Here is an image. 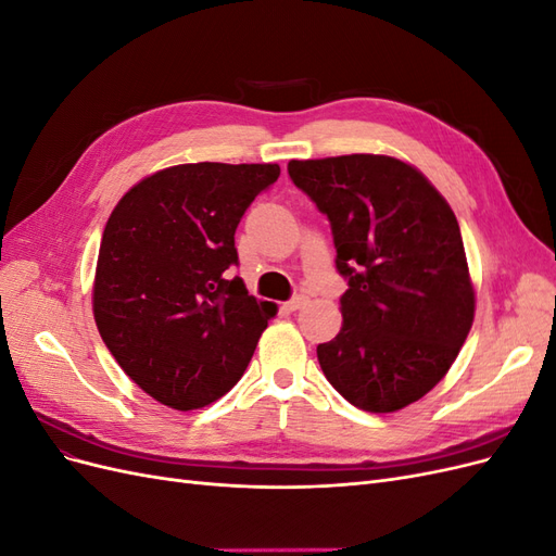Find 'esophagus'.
<instances>
[{
    "instance_id": "esophagus-1",
    "label": "esophagus",
    "mask_w": 556,
    "mask_h": 556,
    "mask_svg": "<svg viewBox=\"0 0 556 556\" xmlns=\"http://www.w3.org/2000/svg\"><path fill=\"white\" fill-rule=\"evenodd\" d=\"M306 304H308V296H306V294H296V296H292V299L288 301V304H285L282 308H285V311H290V313H292V311H299V308H304Z\"/></svg>"
}]
</instances>
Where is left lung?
<instances>
[{"label":"left lung","mask_w":556,"mask_h":556,"mask_svg":"<svg viewBox=\"0 0 556 556\" xmlns=\"http://www.w3.org/2000/svg\"><path fill=\"white\" fill-rule=\"evenodd\" d=\"M348 278L343 327L317 345L333 390L366 413L422 399L457 359L476 315L459 223L413 164L390 155L292 160Z\"/></svg>","instance_id":"obj_1"}]
</instances>
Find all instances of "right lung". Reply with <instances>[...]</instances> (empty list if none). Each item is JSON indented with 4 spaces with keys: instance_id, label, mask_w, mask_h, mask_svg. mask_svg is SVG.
I'll return each mask as SVG.
<instances>
[{
    "instance_id": "right-lung-1",
    "label": "right lung",
    "mask_w": 556,
    "mask_h": 556,
    "mask_svg": "<svg viewBox=\"0 0 556 556\" xmlns=\"http://www.w3.org/2000/svg\"><path fill=\"white\" fill-rule=\"evenodd\" d=\"M278 164H178L139 180L104 227L92 285L102 341L146 394L204 408L237 384L276 304L241 278L233 233Z\"/></svg>"
}]
</instances>
